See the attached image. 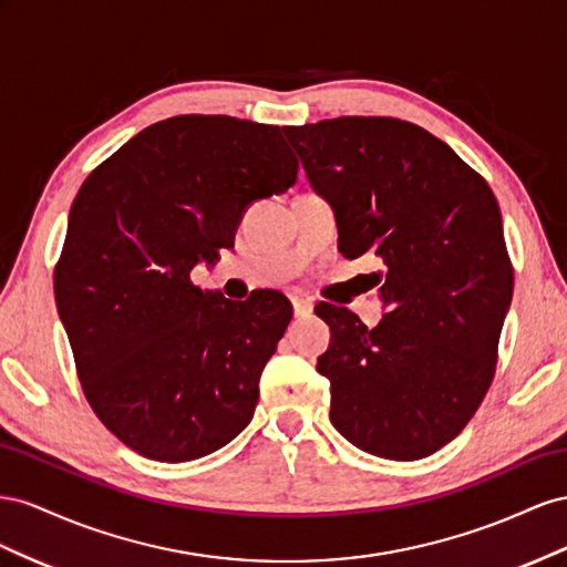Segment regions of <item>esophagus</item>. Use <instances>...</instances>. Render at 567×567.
Here are the masks:
<instances>
[{
  "label": "esophagus",
  "mask_w": 567,
  "mask_h": 567,
  "mask_svg": "<svg viewBox=\"0 0 567 567\" xmlns=\"http://www.w3.org/2000/svg\"><path fill=\"white\" fill-rule=\"evenodd\" d=\"M292 309L297 318H306L313 313V301L311 299H301V297H292Z\"/></svg>",
  "instance_id": "esophagus-1"
}]
</instances>
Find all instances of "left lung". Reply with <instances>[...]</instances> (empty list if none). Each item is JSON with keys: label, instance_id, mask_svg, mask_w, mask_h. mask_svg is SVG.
Returning a JSON list of instances; mask_svg holds the SVG:
<instances>
[{"label": "left lung", "instance_id": "8db88e82", "mask_svg": "<svg viewBox=\"0 0 567 567\" xmlns=\"http://www.w3.org/2000/svg\"><path fill=\"white\" fill-rule=\"evenodd\" d=\"M311 187L332 206L339 251H365L384 316L368 330L320 303L330 347V420L368 454L417 461L475 415L496 370L513 266L494 192L420 125L342 116L282 127Z\"/></svg>", "mask_w": 567, "mask_h": 567}]
</instances>
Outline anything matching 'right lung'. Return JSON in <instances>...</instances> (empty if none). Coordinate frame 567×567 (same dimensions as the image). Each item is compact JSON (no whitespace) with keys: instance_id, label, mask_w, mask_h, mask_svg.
Listing matches in <instances>:
<instances>
[{"instance_id":"add662e5","label":"right lung","mask_w":567,"mask_h":567,"mask_svg":"<svg viewBox=\"0 0 567 567\" xmlns=\"http://www.w3.org/2000/svg\"><path fill=\"white\" fill-rule=\"evenodd\" d=\"M297 171L278 125L189 113L144 127L80 187L56 309L92 411L140 456L202 458L251 423L292 303L272 289L230 301L189 275Z\"/></svg>"}]
</instances>
